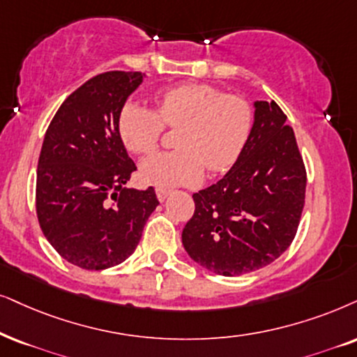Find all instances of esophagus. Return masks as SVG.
I'll return each instance as SVG.
<instances>
[{
	"instance_id": "esophagus-1",
	"label": "esophagus",
	"mask_w": 357,
	"mask_h": 357,
	"mask_svg": "<svg viewBox=\"0 0 357 357\" xmlns=\"http://www.w3.org/2000/svg\"><path fill=\"white\" fill-rule=\"evenodd\" d=\"M168 196H169V189H165V188H156V197H158V201L163 202Z\"/></svg>"
}]
</instances>
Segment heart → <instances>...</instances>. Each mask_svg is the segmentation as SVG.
Segmentation results:
<instances>
[{
    "label": "heart",
    "instance_id": "1",
    "mask_svg": "<svg viewBox=\"0 0 357 357\" xmlns=\"http://www.w3.org/2000/svg\"><path fill=\"white\" fill-rule=\"evenodd\" d=\"M165 126L181 128L176 135L179 150L148 158L139 174L151 186H189L199 181L204 166L211 173L232 168L254 128V107L214 85L181 84L160 90L155 110L135 102L120 110V138L135 155L155 151Z\"/></svg>",
    "mask_w": 357,
    "mask_h": 357
}]
</instances>
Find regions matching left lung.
Returning a JSON list of instances; mask_svg holds the SVG:
<instances>
[{"label":"left lung","instance_id":"8db88e82","mask_svg":"<svg viewBox=\"0 0 357 357\" xmlns=\"http://www.w3.org/2000/svg\"><path fill=\"white\" fill-rule=\"evenodd\" d=\"M277 102H255L250 138L220 181L192 194L183 229L189 257L224 277L254 272L285 252L305 206L306 168Z\"/></svg>","mask_w":357,"mask_h":357}]
</instances>
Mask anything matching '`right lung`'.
<instances>
[{"label": "right lung", "mask_w": 357, "mask_h": 357, "mask_svg": "<svg viewBox=\"0 0 357 357\" xmlns=\"http://www.w3.org/2000/svg\"><path fill=\"white\" fill-rule=\"evenodd\" d=\"M142 80V72L125 70L89 79L62 102L44 137L38 220L57 254L80 268L128 259L160 204L153 188H123L137 166L120 138L119 115Z\"/></svg>", "instance_id": "add662e5"}]
</instances>
